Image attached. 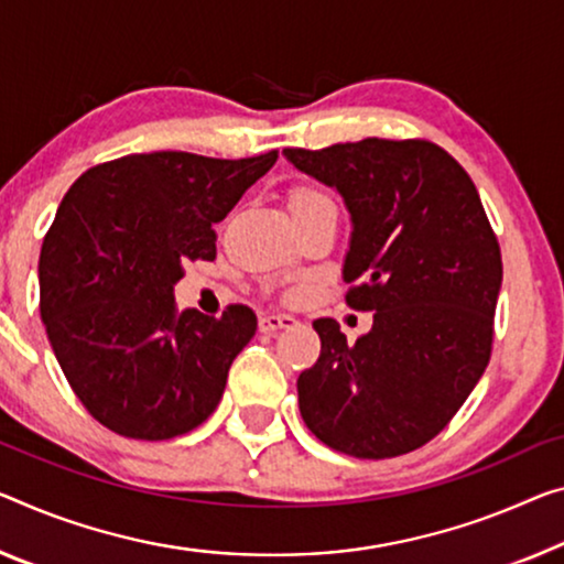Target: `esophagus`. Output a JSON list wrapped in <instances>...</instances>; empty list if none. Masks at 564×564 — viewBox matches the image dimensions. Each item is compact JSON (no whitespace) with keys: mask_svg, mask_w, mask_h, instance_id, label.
Returning <instances> with one entry per match:
<instances>
[{"mask_svg":"<svg viewBox=\"0 0 564 564\" xmlns=\"http://www.w3.org/2000/svg\"><path fill=\"white\" fill-rule=\"evenodd\" d=\"M297 319L292 315H259V330L262 333H276L284 327H292Z\"/></svg>","mask_w":564,"mask_h":564,"instance_id":"obj_1","label":"esophagus"}]
</instances>
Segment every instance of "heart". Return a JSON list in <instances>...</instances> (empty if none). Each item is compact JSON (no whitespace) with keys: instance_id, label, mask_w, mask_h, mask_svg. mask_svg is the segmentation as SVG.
<instances>
[{"instance_id":"obj_1","label":"heart","mask_w":564,"mask_h":564,"mask_svg":"<svg viewBox=\"0 0 564 564\" xmlns=\"http://www.w3.org/2000/svg\"><path fill=\"white\" fill-rule=\"evenodd\" d=\"M323 204H333V202L323 192H317V188H312V186H294L292 192H290V209H292V214L315 209V206H323Z\"/></svg>"}]
</instances>
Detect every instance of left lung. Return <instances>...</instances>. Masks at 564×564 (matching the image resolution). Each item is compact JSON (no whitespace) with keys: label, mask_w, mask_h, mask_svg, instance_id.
<instances>
[{"label":"left lung","mask_w":564,"mask_h":564,"mask_svg":"<svg viewBox=\"0 0 564 564\" xmlns=\"http://www.w3.org/2000/svg\"><path fill=\"white\" fill-rule=\"evenodd\" d=\"M284 155L345 198V302L376 312L355 343L330 317L312 323L323 348L297 378L302 421L355 458L415 452L448 426L491 358L501 249L479 192L423 138Z\"/></svg>","instance_id":"1"}]
</instances>
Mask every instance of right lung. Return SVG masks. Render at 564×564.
<instances>
[{
  "label": "right lung",
  "mask_w": 564,
  "mask_h": 564,
  "mask_svg": "<svg viewBox=\"0 0 564 564\" xmlns=\"http://www.w3.org/2000/svg\"><path fill=\"white\" fill-rule=\"evenodd\" d=\"M276 151L209 159L133 153L83 173L40 252V315L67 383L95 421L163 441L214 413L257 315L176 312L188 262H212L216 231Z\"/></svg>",
  "instance_id": "add662e5"
}]
</instances>
